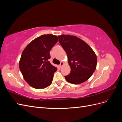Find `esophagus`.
Returning a JSON list of instances; mask_svg holds the SVG:
<instances>
[{"instance_id":"esophagus-1","label":"esophagus","mask_w":122,"mask_h":122,"mask_svg":"<svg viewBox=\"0 0 122 122\" xmlns=\"http://www.w3.org/2000/svg\"><path fill=\"white\" fill-rule=\"evenodd\" d=\"M63 65H64V62H62V61H61V64L58 66V67H60V68H61Z\"/></svg>"}]
</instances>
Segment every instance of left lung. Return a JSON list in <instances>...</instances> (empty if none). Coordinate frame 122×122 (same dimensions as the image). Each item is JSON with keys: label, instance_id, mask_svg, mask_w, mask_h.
<instances>
[{"label": "left lung", "instance_id": "1", "mask_svg": "<svg viewBox=\"0 0 122 122\" xmlns=\"http://www.w3.org/2000/svg\"><path fill=\"white\" fill-rule=\"evenodd\" d=\"M58 41L68 57L71 72L65 76L68 82L80 84L89 79L95 72L97 64V56L92 48L74 36L62 35Z\"/></svg>", "mask_w": 122, "mask_h": 122}]
</instances>
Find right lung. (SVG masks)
<instances>
[{"mask_svg": "<svg viewBox=\"0 0 122 122\" xmlns=\"http://www.w3.org/2000/svg\"><path fill=\"white\" fill-rule=\"evenodd\" d=\"M57 41L56 36L43 35L32 40L23 51L19 68L24 80L31 87L42 89L52 83L57 68L49 61V52Z\"/></svg>", "mask_w": 122, "mask_h": 122, "instance_id": "1", "label": "right lung"}]
</instances>
